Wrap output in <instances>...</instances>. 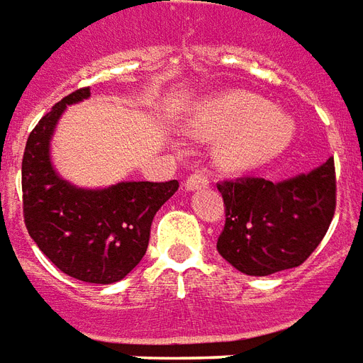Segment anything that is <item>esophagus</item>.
<instances>
[{
	"instance_id": "esophagus-1",
	"label": "esophagus",
	"mask_w": 363,
	"mask_h": 363,
	"mask_svg": "<svg viewBox=\"0 0 363 363\" xmlns=\"http://www.w3.org/2000/svg\"><path fill=\"white\" fill-rule=\"evenodd\" d=\"M211 184V177L207 172H195L186 179V187L189 191H195V189H201V187H207Z\"/></svg>"
}]
</instances>
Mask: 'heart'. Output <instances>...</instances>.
<instances>
[{"label": "heart", "instance_id": "heart-1", "mask_svg": "<svg viewBox=\"0 0 363 363\" xmlns=\"http://www.w3.org/2000/svg\"><path fill=\"white\" fill-rule=\"evenodd\" d=\"M207 121L218 133L231 130L220 143V158L233 168H252L268 162L284 150L293 135L287 115L246 91L220 95L211 104Z\"/></svg>", "mask_w": 363, "mask_h": 363}]
</instances>
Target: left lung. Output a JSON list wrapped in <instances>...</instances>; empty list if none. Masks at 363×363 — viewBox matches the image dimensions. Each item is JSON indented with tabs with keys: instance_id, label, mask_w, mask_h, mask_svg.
<instances>
[{
	"instance_id": "obj_1",
	"label": "left lung",
	"mask_w": 363,
	"mask_h": 363,
	"mask_svg": "<svg viewBox=\"0 0 363 363\" xmlns=\"http://www.w3.org/2000/svg\"><path fill=\"white\" fill-rule=\"evenodd\" d=\"M217 187L227 217L217 250L246 276L301 266L320 244L336 209L333 158L284 182L238 177Z\"/></svg>"
}]
</instances>
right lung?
<instances>
[{
	"mask_svg": "<svg viewBox=\"0 0 363 363\" xmlns=\"http://www.w3.org/2000/svg\"><path fill=\"white\" fill-rule=\"evenodd\" d=\"M76 89L46 113L23 154V215L30 238L46 258L87 284H115L138 266L148 248L156 211L176 194L172 182H121L86 189L58 176L50 160L54 128L68 105L89 97Z\"/></svg>",
	"mask_w": 363,
	"mask_h": 363,
	"instance_id": "right-lung-1",
	"label": "right lung"
}]
</instances>
